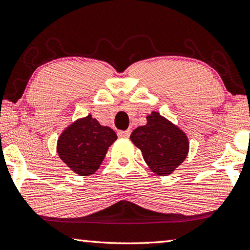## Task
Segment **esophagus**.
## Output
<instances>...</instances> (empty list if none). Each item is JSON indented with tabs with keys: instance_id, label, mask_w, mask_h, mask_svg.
Wrapping results in <instances>:
<instances>
[{
	"instance_id": "esophagus-1",
	"label": "esophagus",
	"mask_w": 250,
	"mask_h": 250,
	"mask_svg": "<svg viewBox=\"0 0 250 250\" xmlns=\"http://www.w3.org/2000/svg\"><path fill=\"white\" fill-rule=\"evenodd\" d=\"M130 133H131L130 130L119 131V132H118V135H119L120 138H129V137H130Z\"/></svg>"
}]
</instances>
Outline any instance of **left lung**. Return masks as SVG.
<instances>
[{
  "label": "left lung",
  "mask_w": 250,
  "mask_h": 250,
  "mask_svg": "<svg viewBox=\"0 0 250 250\" xmlns=\"http://www.w3.org/2000/svg\"><path fill=\"white\" fill-rule=\"evenodd\" d=\"M146 119L147 124L135 129L130 139L141 149L144 161L155 174L169 175L187 156L188 139L158 112H152Z\"/></svg>",
  "instance_id": "1"
}]
</instances>
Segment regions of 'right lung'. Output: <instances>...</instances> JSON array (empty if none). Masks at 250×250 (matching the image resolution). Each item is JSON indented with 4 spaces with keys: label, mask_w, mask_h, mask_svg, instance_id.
Listing matches in <instances>:
<instances>
[{
    "label": "right lung",
    "mask_w": 250,
    "mask_h": 250,
    "mask_svg": "<svg viewBox=\"0 0 250 250\" xmlns=\"http://www.w3.org/2000/svg\"><path fill=\"white\" fill-rule=\"evenodd\" d=\"M117 140L109 126H103L88 115L66 128L58 140L57 151L61 160L80 176L94 174Z\"/></svg>",
    "instance_id": "right-lung-1"
}]
</instances>
